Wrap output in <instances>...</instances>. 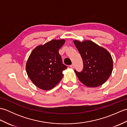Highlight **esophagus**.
<instances>
[{
	"label": "esophagus",
	"mask_w": 127,
	"mask_h": 127,
	"mask_svg": "<svg viewBox=\"0 0 127 127\" xmlns=\"http://www.w3.org/2000/svg\"><path fill=\"white\" fill-rule=\"evenodd\" d=\"M70 66L71 68H74V64H72Z\"/></svg>",
	"instance_id": "34e87169"
}]
</instances>
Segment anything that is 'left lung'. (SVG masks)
<instances>
[{
	"instance_id": "left-lung-1",
	"label": "left lung",
	"mask_w": 127,
	"mask_h": 127,
	"mask_svg": "<svg viewBox=\"0 0 127 127\" xmlns=\"http://www.w3.org/2000/svg\"><path fill=\"white\" fill-rule=\"evenodd\" d=\"M83 63L81 72L75 70L78 79L88 87H96L108 80L113 70L112 58L105 48L90 40H74Z\"/></svg>"
}]
</instances>
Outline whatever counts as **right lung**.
Segmentation results:
<instances>
[{
  "label": "right lung",
  "mask_w": 127,
  "mask_h": 127,
  "mask_svg": "<svg viewBox=\"0 0 127 127\" xmlns=\"http://www.w3.org/2000/svg\"><path fill=\"white\" fill-rule=\"evenodd\" d=\"M65 41L64 39L52 40L37 46L29 56L26 65L27 74L41 90H52L63 78V71L67 66L62 64L58 50Z\"/></svg>",
  "instance_id": "obj_1"
}]
</instances>
